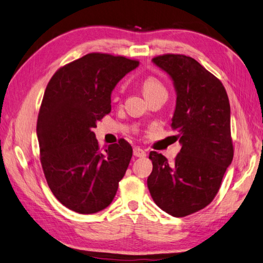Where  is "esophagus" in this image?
<instances>
[{
    "label": "esophagus",
    "instance_id": "34e87169",
    "mask_svg": "<svg viewBox=\"0 0 263 263\" xmlns=\"http://www.w3.org/2000/svg\"><path fill=\"white\" fill-rule=\"evenodd\" d=\"M133 155L136 156V157H138V158H143V157L146 156L145 151L143 149H141V148H139V146H136V148L133 149Z\"/></svg>",
    "mask_w": 263,
    "mask_h": 263
}]
</instances>
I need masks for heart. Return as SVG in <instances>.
Masks as SVG:
<instances>
[{
    "label": "heart",
    "mask_w": 263,
    "mask_h": 263,
    "mask_svg": "<svg viewBox=\"0 0 263 263\" xmlns=\"http://www.w3.org/2000/svg\"><path fill=\"white\" fill-rule=\"evenodd\" d=\"M142 90L146 99H149V97L154 96L156 94L162 93V91L166 93V88H164V86L161 84L159 79H157L156 77H152V76L146 77L144 79L142 83Z\"/></svg>",
    "instance_id": "1"
}]
</instances>
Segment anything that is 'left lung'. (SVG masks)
I'll return each mask as SVG.
<instances>
[{"label":"left lung","mask_w":263,"mask_h":263,"mask_svg":"<svg viewBox=\"0 0 263 263\" xmlns=\"http://www.w3.org/2000/svg\"><path fill=\"white\" fill-rule=\"evenodd\" d=\"M152 62L174 81L172 129L181 149L172 163L151 151L154 168L146 182L162 211L184 217L212 203L233 159L230 102L221 81L194 58L166 53Z\"/></svg>","instance_id":"1"}]
</instances>
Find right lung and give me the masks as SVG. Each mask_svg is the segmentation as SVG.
<instances>
[{
  "mask_svg": "<svg viewBox=\"0 0 263 263\" xmlns=\"http://www.w3.org/2000/svg\"><path fill=\"white\" fill-rule=\"evenodd\" d=\"M138 60L91 52L49 81L36 121L40 161L50 191L67 209L93 214L112 203L132 158L124 139L102 151L93 132L111 112V93Z\"/></svg>",
  "mask_w": 263,
  "mask_h": 263,
  "instance_id": "obj_1",
  "label": "right lung"
}]
</instances>
